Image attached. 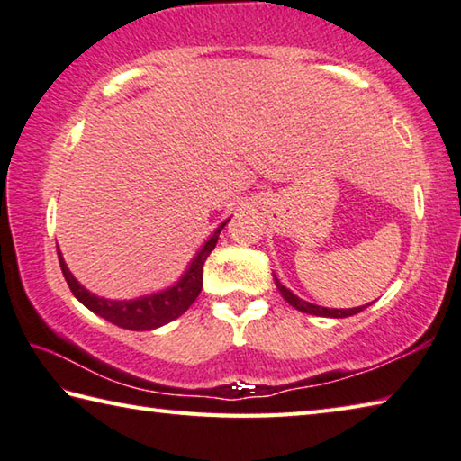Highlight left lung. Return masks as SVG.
<instances>
[{"instance_id": "left-lung-1", "label": "left lung", "mask_w": 461, "mask_h": 461, "mask_svg": "<svg viewBox=\"0 0 461 461\" xmlns=\"http://www.w3.org/2000/svg\"><path fill=\"white\" fill-rule=\"evenodd\" d=\"M273 279H276V285H277V289H279V294L284 295V300L289 303V305H294L295 310H300V312H303V313H312V316H321V318H348V316H354V313H358V312H362L366 308V305H362V308H350V310H330V308H321V305H313V303H310V302H305V300H302V297H297L294 292H289V289L281 284V281L273 276Z\"/></svg>"}]
</instances>
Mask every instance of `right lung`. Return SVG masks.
I'll list each match as a JSON object with an SVG mask.
<instances>
[{
	"label": "right lung",
	"mask_w": 461,
	"mask_h": 461,
	"mask_svg": "<svg viewBox=\"0 0 461 461\" xmlns=\"http://www.w3.org/2000/svg\"><path fill=\"white\" fill-rule=\"evenodd\" d=\"M226 222L218 226V229L214 230V235L206 240L204 247L200 249L198 255L194 257L192 263L188 265V269H185L180 281L159 294L143 295V297H137V300H127V302L104 300V297H99V295L88 292V289H85L75 277H72V273L68 271L67 263H64L62 255L59 251L62 276H64V279H67L72 295H75L77 300L85 305V308L95 312L96 316L104 318L107 321H111V324H115L119 328L135 330V332H143V330H156L159 326L167 324V321L180 318L182 313L188 310L194 302H196V297L202 289V271H204L206 257L212 253V249L216 247L218 235H221V230L224 229Z\"/></svg>",
	"instance_id": "right-lung-1"
}]
</instances>
